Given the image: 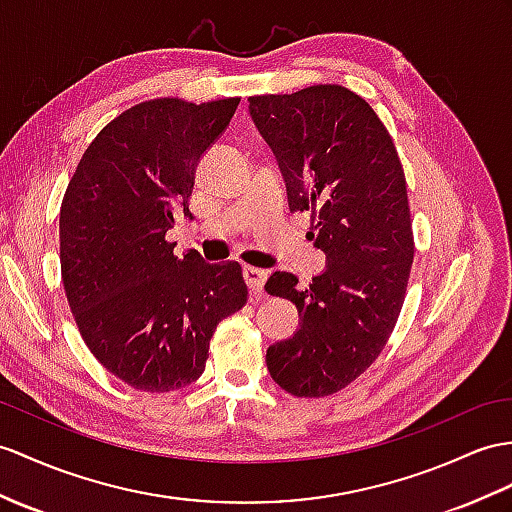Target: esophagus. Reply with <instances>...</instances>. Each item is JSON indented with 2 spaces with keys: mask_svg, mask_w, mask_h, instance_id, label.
Listing matches in <instances>:
<instances>
[{
  "mask_svg": "<svg viewBox=\"0 0 512 512\" xmlns=\"http://www.w3.org/2000/svg\"><path fill=\"white\" fill-rule=\"evenodd\" d=\"M243 278L249 286V291L254 295H263V286L267 280V271L265 269H258V267H245L243 269Z\"/></svg>",
  "mask_w": 512,
  "mask_h": 512,
  "instance_id": "esophagus-1",
  "label": "esophagus"
}]
</instances>
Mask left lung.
Wrapping results in <instances>:
<instances>
[{
	"mask_svg": "<svg viewBox=\"0 0 512 512\" xmlns=\"http://www.w3.org/2000/svg\"><path fill=\"white\" fill-rule=\"evenodd\" d=\"M278 160L289 208L313 213L326 269L308 286L276 271L265 291L297 306L299 330L267 350L286 393L326 397L363 373L395 328L413 265L406 178L391 134L363 97L339 84L249 97Z\"/></svg>",
	"mask_w": 512,
	"mask_h": 512,
	"instance_id": "obj_1",
	"label": "left lung"
}]
</instances>
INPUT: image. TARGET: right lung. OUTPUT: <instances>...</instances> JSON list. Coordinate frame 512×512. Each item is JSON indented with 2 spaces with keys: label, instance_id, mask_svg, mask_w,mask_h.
I'll return each mask as SVG.
<instances>
[{
  "label": "right lung",
  "instance_id": "right-lung-1",
  "mask_svg": "<svg viewBox=\"0 0 512 512\" xmlns=\"http://www.w3.org/2000/svg\"><path fill=\"white\" fill-rule=\"evenodd\" d=\"M239 97L191 104L149 99L121 112L86 147L60 206V269L91 354L132 389L167 393L206 367L219 321L241 310V265L182 258L165 236L191 215L199 158Z\"/></svg>",
  "mask_w": 512,
  "mask_h": 512
}]
</instances>
